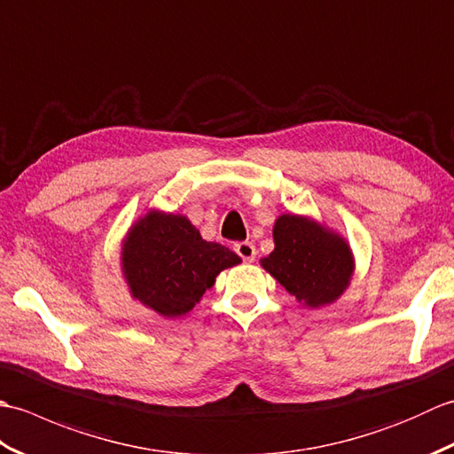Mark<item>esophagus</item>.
<instances>
[{"instance_id": "34e87169", "label": "esophagus", "mask_w": 454, "mask_h": 454, "mask_svg": "<svg viewBox=\"0 0 454 454\" xmlns=\"http://www.w3.org/2000/svg\"><path fill=\"white\" fill-rule=\"evenodd\" d=\"M234 249H236V254L242 257L246 263H252L254 259H255V255H257L255 246L252 242H239V244L234 246Z\"/></svg>"}]
</instances>
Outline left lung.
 I'll list each match as a JSON object with an SVG mask.
<instances>
[{
    "instance_id": "1",
    "label": "left lung",
    "mask_w": 454,
    "mask_h": 454,
    "mask_svg": "<svg viewBox=\"0 0 454 454\" xmlns=\"http://www.w3.org/2000/svg\"><path fill=\"white\" fill-rule=\"evenodd\" d=\"M275 249L262 267L304 308L335 302L351 285L355 255L349 242L324 222L281 215L273 226Z\"/></svg>"
}]
</instances>
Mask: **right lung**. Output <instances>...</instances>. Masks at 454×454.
Wrapping results in <instances>:
<instances>
[{
    "instance_id": "add662e5",
    "label": "right lung",
    "mask_w": 454,
    "mask_h": 454,
    "mask_svg": "<svg viewBox=\"0 0 454 454\" xmlns=\"http://www.w3.org/2000/svg\"><path fill=\"white\" fill-rule=\"evenodd\" d=\"M242 263L234 252L202 239L185 215L150 208L134 220L121 244V273L129 293L163 317H179L228 267Z\"/></svg>"
}]
</instances>
